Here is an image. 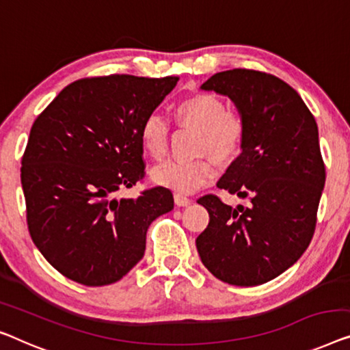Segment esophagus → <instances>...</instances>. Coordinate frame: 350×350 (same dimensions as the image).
<instances>
[{
    "instance_id": "esophagus-1",
    "label": "esophagus",
    "mask_w": 350,
    "mask_h": 350,
    "mask_svg": "<svg viewBox=\"0 0 350 350\" xmlns=\"http://www.w3.org/2000/svg\"><path fill=\"white\" fill-rule=\"evenodd\" d=\"M174 199H175V204L178 206H186V205L191 204L189 197L185 196V194H180V192H176V194L174 196Z\"/></svg>"
}]
</instances>
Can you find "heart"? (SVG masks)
I'll use <instances>...</instances> for the list:
<instances>
[{
    "label": "heart",
    "mask_w": 350,
    "mask_h": 350,
    "mask_svg": "<svg viewBox=\"0 0 350 350\" xmlns=\"http://www.w3.org/2000/svg\"><path fill=\"white\" fill-rule=\"evenodd\" d=\"M175 118L180 126L199 131L197 153H210L219 163L234 161L245 144V121L227 110L219 98L210 93H197L176 103ZM169 123L161 115L151 113L140 126V142L145 153L153 159H163L169 146ZM217 174L215 161L208 156L178 161H165L151 172L156 185L178 192H194L213 181Z\"/></svg>",
    "instance_id": "heart-1"
}]
</instances>
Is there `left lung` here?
Segmentation results:
<instances>
[{"instance_id": "8db88e82", "label": "left lung", "mask_w": 350, "mask_h": 350, "mask_svg": "<svg viewBox=\"0 0 350 350\" xmlns=\"http://www.w3.org/2000/svg\"><path fill=\"white\" fill-rule=\"evenodd\" d=\"M200 88L230 98L245 121L241 153L217 187L250 205L200 197L210 222L197 251L217 280L259 286L300 259L314 235L325 185L317 123L291 85L260 70H224Z\"/></svg>"}]
</instances>
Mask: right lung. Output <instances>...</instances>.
Masks as SVG:
<instances>
[{
  "label": "right lung",
  "instance_id": "obj_1",
  "mask_svg": "<svg viewBox=\"0 0 350 350\" xmlns=\"http://www.w3.org/2000/svg\"><path fill=\"white\" fill-rule=\"evenodd\" d=\"M176 82L80 79L33 123L20 175L28 230L63 276L93 287L120 281L144 257L151 222L174 208L163 186L135 199L115 194L144 178L140 126Z\"/></svg>",
  "mask_w": 350,
  "mask_h": 350
}]
</instances>
